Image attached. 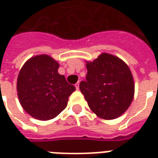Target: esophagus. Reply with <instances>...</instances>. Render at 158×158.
<instances>
[{"mask_svg": "<svg viewBox=\"0 0 158 158\" xmlns=\"http://www.w3.org/2000/svg\"><path fill=\"white\" fill-rule=\"evenodd\" d=\"M75 88L76 89H79V82H77L75 84Z\"/></svg>", "mask_w": 158, "mask_h": 158, "instance_id": "1", "label": "esophagus"}]
</instances>
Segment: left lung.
Instances as JSON below:
<instances>
[{
	"label": "left lung",
	"instance_id": "obj_1",
	"mask_svg": "<svg viewBox=\"0 0 158 158\" xmlns=\"http://www.w3.org/2000/svg\"><path fill=\"white\" fill-rule=\"evenodd\" d=\"M85 81L79 89L93 113L103 119H114L129 108L135 93L130 69L123 60L102 53L86 63Z\"/></svg>",
	"mask_w": 158,
	"mask_h": 158
}]
</instances>
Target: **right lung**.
I'll list each match as a JSON object with an SVG mask.
<instances>
[{
	"instance_id": "add662e5",
	"label": "right lung",
	"mask_w": 158,
	"mask_h": 158,
	"mask_svg": "<svg viewBox=\"0 0 158 158\" xmlns=\"http://www.w3.org/2000/svg\"><path fill=\"white\" fill-rule=\"evenodd\" d=\"M59 63L48 55L33 56L19 72L17 90L23 108L39 120H50L65 109L75 87L59 74Z\"/></svg>"
}]
</instances>
